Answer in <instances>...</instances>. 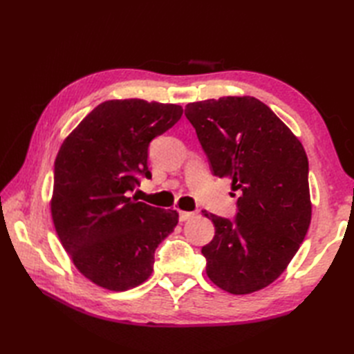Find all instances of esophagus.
Returning a JSON list of instances; mask_svg holds the SVG:
<instances>
[{
  "mask_svg": "<svg viewBox=\"0 0 354 354\" xmlns=\"http://www.w3.org/2000/svg\"><path fill=\"white\" fill-rule=\"evenodd\" d=\"M196 216H198V213H194V212H179V221L185 222V221L194 219Z\"/></svg>",
  "mask_w": 354,
  "mask_h": 354,
  "instance_id": "esophagus-1",
  "label": "esophagus"
}]
</instances>
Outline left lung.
<instances>
[{
    "mask_svg": "<svg viewBox=\"0 0 354 354\" xmlns=\"http://www.w3.org/2000/svg\"><path fill=\"white\" fill-rule=\"evenodd\" d=\"M214 176L239 192L237 217L204 213L214 237L202 248L207 275L234 295L266 288L288 268L312 219L309 161L301 142L255 97L228 95L189 103Z\"/></svg>",
    "mask_w": 354,
    "mask_h": 354,
    "instance_id": "8db88e82",
    "label": "left lung"
}]
</instances>
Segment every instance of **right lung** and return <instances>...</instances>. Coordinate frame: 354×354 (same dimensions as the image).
Returning a JSON list of instances; mask_svg holds the SVG:
<instances>
[{"instance_id": "right-lung-1", "label": "right lung", "mask_w": 354, "mask_h": 354, "mask_svg": "<svg viewBox=\"0 0 354 354\" xmlns=\"http://www.w3.org/2000/svg\"><path fill=\"white\" fill-rule=\"evenodd\" d=\"M183 115L173 103L108 100L82 120L55 161L53 223L74 266L103 289L145 283L153 254L178 225L176 209L129 198L147 167L149 142Z\"/></svg>"}]
</instances>
